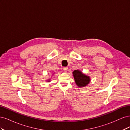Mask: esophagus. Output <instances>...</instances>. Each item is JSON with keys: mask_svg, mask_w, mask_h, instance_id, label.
I'll return each mask as SVG.
<instances>
[{"mask_svg": "<svg viewBox=\"0 0 130 130\" xmlns=\"http://www.w3.org/2000/svg\"><path fill=\"white\" fill-rule=\"evenodd\" d=\"M63 69V70H64V71L65 72H67L68 70V67H64Z\"/></svg>", "mask_w": 130, "mask_h": 130, "instance_id": "esophagus-1", "label": "esophagus"}]
</instances>
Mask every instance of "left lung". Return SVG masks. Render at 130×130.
Listing matches in <instances>:
<instances>
[{"label": "left lung", "mask_w": 130, "mask_h": 130, "mask_svg": "<svg viewBox=\"0 0 130 130\" xmlns=\"http://www.w3.org/2000/svg\"><path fill=\"white\" fill-rule=\"evenodd\" d=\"M73 74L75 83L79 87H85L90 82V77L83 74L80 70H75Z\"/></svg>", "instance_id": "left-lung-1"}]
</instances>
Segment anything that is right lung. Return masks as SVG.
Wrapping results in <instances>:
<instances>
[{
    "label": "right lung",
    "instance_id": "add662e5",
    "mask_svg": "<svg viewBox=\"0 0 130 130\" xmlns=\"http://www.w3.org/2000/svg\"><path fill=\"white\" fill-rule=\"evenodd\" d=\"M50 79H49V80H48V81H48V82H50Z\"/></svg>",
    "mask_w": 130,
    "mask_h": 130
}]
</instances>
